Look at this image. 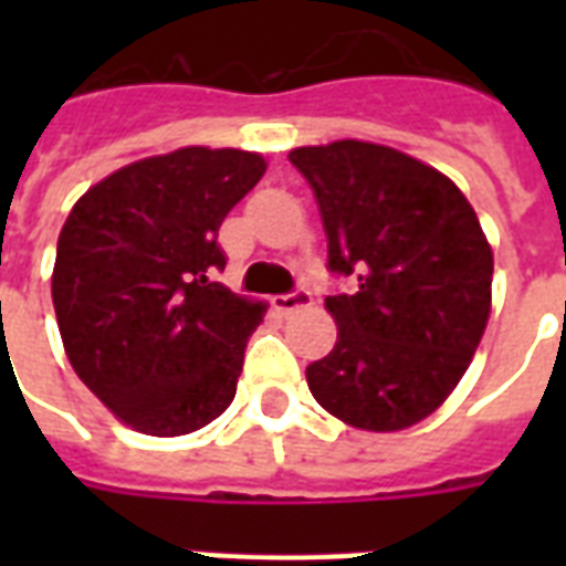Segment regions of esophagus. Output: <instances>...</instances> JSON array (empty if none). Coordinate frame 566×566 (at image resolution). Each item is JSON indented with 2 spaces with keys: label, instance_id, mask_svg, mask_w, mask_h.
<instances>
[{
  "label": "esophagus",
  "instance_id": "34e87169",
  "mask_svg": "<svg viewBox=\"0 0 566 566\" xmlns=\"http://www.w3.org/2000/svg\"><path fill=\"white\" fill-rule=\"evenodd\" d=\"M311 302V293L305 291V287H296V291L291 293H279V296H273V308L279 311V314H291V311L296 308H305Z\"/></svg>",
  "mask_w": 566,
  "mask_h": 566
}]
</instances>
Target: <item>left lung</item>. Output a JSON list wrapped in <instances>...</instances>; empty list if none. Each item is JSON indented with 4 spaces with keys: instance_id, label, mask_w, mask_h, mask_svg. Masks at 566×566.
Masks as SVG:
<instances>
[{
    "instance_id": "8db88e82",
    "label": "left lung",
    "mask_w": 566,
    "mask_h": 566,
    "mask_svg": "<svg viewBox=\"0 0 566 566\" xmlns=\"http://www.w3.org/2000/svg\"><path fill=\"white\" fill-rule=\"evenodd\" d=\"M287 158L317 196L328 270L358 282L326 296L337 344L308 364L311 394L355 429H408L473 361L491 317V243L443 172L390 146L335 140Z\"/></svg>"
}]
</instances>
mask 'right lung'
I'll use <instances>...</instances> for the list:
<instances>
[{"label":"right lung","instance_id":"add662e5","mask_svg":"<svg viewBox=\"0 0 566 566\" xmlns=\"http://www.w3.org/2000/svg\"><path fill=\"white\" fill-rule=\"evenodd\" d=\"M264 170L255 153L185 146L111 172L66 217L52 273L61 340L132 429L190 434L234 399L266 305L213 282L217 234Z\"/></svg>","mask_w":566,"mask_h":566}]
</instances>
